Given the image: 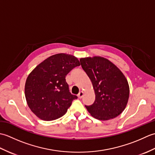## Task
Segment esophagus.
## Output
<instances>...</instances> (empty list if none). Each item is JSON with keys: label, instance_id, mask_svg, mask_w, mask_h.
Segmentation results:
<instances>
[{"label": "esophagus", "instance_id": "esophagus-1", "mask_svg": "<svg viewBox=\"0 0 155 155\" xmlns=\"http://www.w3.org/2000/svg\"><path fill=\"white\" fill-rule=\"evenodd\" d=\"M83 95H84V93H83V92H82V91H81L79 93H78V97L79 98H83Z\"/></svg>", "mask_w": 155, "mask_h": 155}]
</instances>
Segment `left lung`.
<instances>
[{"instance_id":"left-lung-1","label":"left lung","mask_w":155,"mask_h":155,"mask_svg":"<svg viewBox=\"0 0 155 155\" xmlns=\"http://www.w3.org/2000/svg\"><path fill=\"white\" fill-rule=\"evenodd\" d=\"M80 62L95 93L94 103L85 105L88 111L93 117L102 120L118 116L124 110L129 97V87L123 72L103 57L81 58Z\"/></svg>"}]
</instances>
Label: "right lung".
<instances>
[{
    "label": "right lung",
    "mask_w": 155,
    "mask_h": 155,
    "mask_svg": "<svg viewBox=\"0 0 155 155\" xmlns=\"http://www.w3.org/2000/svg\"><path fill=\"white\" fill-rule=\"evenodd\" d=\"M80 64L74 56L61 53L48 57L31 72L25 83V97L36 116L49 121L67 113L78 97L71 93L65 77Z\"/></svg>",
    "instance_id": "obj_1"
}]
</instances>
